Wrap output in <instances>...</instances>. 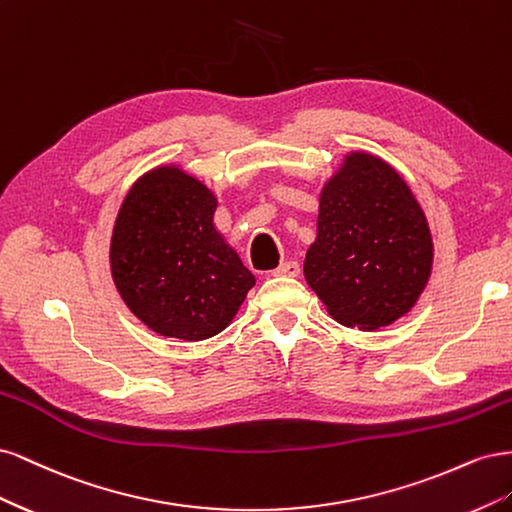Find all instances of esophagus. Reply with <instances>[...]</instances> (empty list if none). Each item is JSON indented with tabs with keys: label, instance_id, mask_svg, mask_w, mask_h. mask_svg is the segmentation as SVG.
Here are the masks:
<instances>
[{
	"label": "esophagus",
	"instance_id": "34e87169",
	"mask_svg": "<svg viewBox=\"0 0 512 512\" xmlns=\"http://www.w3.org/2000/svg\"><path fill=\"white\" fill-rule=\"evenodd\" d=\"M301 273V267L297 265V262H284V265H280L277 267L275 271H273V275H280V277H297Z\"/></svg>",
	"mask_w": 512,
	"mask_h": 512
}]
</instances>
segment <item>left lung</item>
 <instances>
[{"mask_svg":"<svg viewBox=\"0 0 512 512\" xmlns=\"http://www.w3.org/2000/svg\"><path fill=\"white\" fill-rule=\"evenodd\" d=\"M433 243L408 183L382 158L350 151L322 185L303 273L344 327L374 331L406 316L425 290Z\"/></svg>","mask_w":512,"mask_h":512,"instance_id":"1","label":"left lung"}]
</instances>
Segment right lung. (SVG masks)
I'll use <instances>...</instances> for the list:
<instances>
[{"instance_id": "right-lung-1", "label": "right lung", "mask_w": 512, "mask_h": 512, "mask_svg": "<svg viewBox=\"0 0 512 512\" xmlns=\"http://www.w3.org/2000/svg\"><path fill=\"white\" fill-rule=\"evenodd\" d=\"M218 198L177 164L138 177L119 207L111 273L153 333L200 342L224 331L256 277L213 224Z\"/></svg>"}]
</instances>
